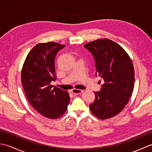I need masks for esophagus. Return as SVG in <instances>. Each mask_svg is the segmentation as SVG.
<instances>
[{"instance_id":"34e87169","label":"esophagus","mask_w":152,"mask_h":152,"mask_svg":"<svg viewBox=\"0 0 152 152\" xmlns=\"http://www.w3.org/2000/svg\"><path fill=\"white\" fill-rule=\"evenodd\" d=\"M72 93L74 95H78V94H80L83 92V90L81 89H73L72 91Z\"/></svg>"}]
</instances>
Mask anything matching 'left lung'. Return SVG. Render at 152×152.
Instances as JSON below:
<instances>
[{
	"label": "left lung",
	"instance_id": "obj_1",
	"mask_svg": "<svg viewBox=\"0 0 152 152\" xmlns=\"http://www.w3.org/2000/svg\"><path fill=\"white\" fill-rule=\"evenodd\" d=\"M94 58L96 76L104 83L95 99L89 105L90 110L98 118L114 117L127 104L133 92L134 70L126 51L114 41L99 39L84 45ZM99 82H101L100 80Z\"/></svg>",
	"mask_w": 152,
	"mask_h": 152
}]
</instances>
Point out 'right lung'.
<instances>
[{
  "mask_svg": "<svg viewBox=\"0 0 152 152\" xmlns=\"http://www.w3.org/2000/svg\"><path fill=\"white\" fill-rule=\"evenodd\" d=\"M64 45L48 42L36 45L28 54L23 66L21 80L32 106L44 116L57 119L66 112L69 93L50 83L56 81L55 59Z\"/></svg>",
  "mask_w": 152,
  "mask_h": 152,
  "instance_id": "right-lung-1",
  "label": "right lung"
}]
</instances>
